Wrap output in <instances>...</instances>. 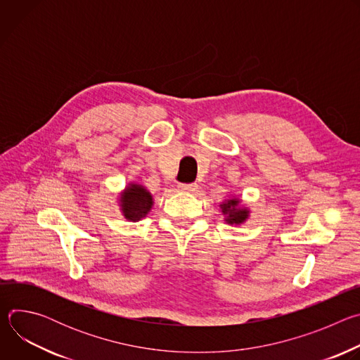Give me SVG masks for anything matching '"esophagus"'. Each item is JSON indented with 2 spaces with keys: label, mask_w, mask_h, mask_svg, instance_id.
I'll return each instance as SVG.
<instances>
[{
  "label": "esophagus",
  "mask_w": 360,
  "mask_h": 360,
  "mask_svg": "<svg viewBox=\"0 0 360 360\" xmlns=\"http://www.w3.org/2000/svg\"><path fill=\"white\" fill-rule=\"evenodd\" d=\"M179 191L182 192H191V193H195L198 192V184H182L179 185Z\"/></svg>",
  "instance_id": "esophagus-1"
}]
</instances>
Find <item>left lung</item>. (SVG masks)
I'll return each instance as SVG.
<instances>
[{
    "label": "left lung",
    "mask_w": 360,
    "mask_h": 360,
    "mask_svg": "<svg viewBox=\"0 0 360 360\" xmlns=\"http://www.w3.org/2000/svg\"><path fill=\"white\" fill-rule=\"evenodd\" d=\"M238 203H239V199L233 198V199H229L226 202H224L221 205V210H222V214L224 215H228L226 217V222L228 224H242L246 221L248 218V214L249 211L248 210H242V208H238Z\"/></svg>",
    "instance_id": "1"
}]
</instances>
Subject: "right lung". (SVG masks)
Returning <instances> with one entry per match:
<instances>
[{"label": "right lung", "mask_w": 360, "mask_h": 360, "mask_svg": "<svg viewBox=\"0 0 360 360\" xmlns=\"http://www.w3.org/2000/svg\"><path fill=\"white\" fill-rule=\"evenodd\" d=\"M122 214L129 221H139L152 208V195L141 185L131 184L121 195Z\"/></svg>", "instance_id": "add662e5"}]
</instances>
